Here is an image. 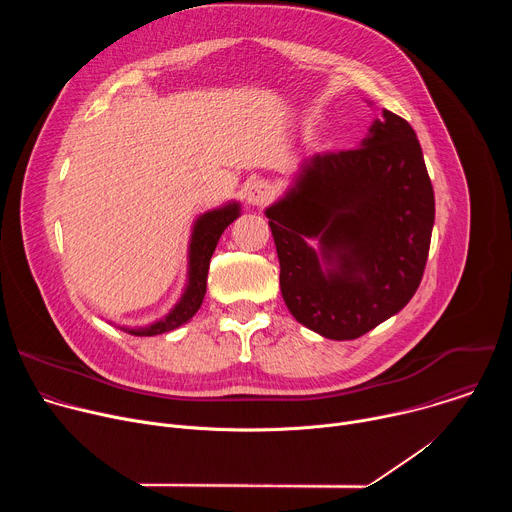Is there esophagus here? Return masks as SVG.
<instances>
[{
  "instance_id": "esophagus-1",
  "label": "esophagus",
  "mask_w": 512,
  "mask_h": 512,
  "mask_svg": "<svg viewBox=\"0 0 512 512\" xmlns=\"http://www.w3.org/2000/svg\"><path fill=\"white\" fill-rule=\"evenodd\" d=\"M271 200V186L265 180H253L245 188V202L253 208H261Z\"/></svg>"
}]
</instances>
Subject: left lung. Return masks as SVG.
I'll use <instances>...</instances> for the list:
<instances>
[{
	"label": "left lung",
	"mask_w": 512,
	"mask_h": 512,
	"mask_svg": "<svg viewBox=\"0 0 512 512\" xmlns=\"http://www.w3.org/2000/svg\"><path fill=\"white\" fill-rule=\"evenodd\" d=\"M265 214L291 316L330 340L367 334L409 304L429 253L435 200L413 127L383 109L356 150L306 158Z\"/></svg>",
	"instance_id": "1"
}]
</instances>
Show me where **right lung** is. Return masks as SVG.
I'll return each instance as SVG.
<instances>
[{
  "label": "right lung",
  "instance_id": "1",
  "mask_svg": "<svg viewBox=\"0 0 512 512\" xmlns=\"http://www.w3.org/2000/svg\"><path fill=\"white\" fill-rule=\"evenodd\" d=\"M239 214H241V204L235 200L200 214L192 225V235L188 245V281H186L182 298L164 318L148 326H137V328L119 326V328L133 336H156L186 324L202 306V300L206 294L208 265L216 249V243L235 218H239Z\"/></svg>",
  "mask_w": 512,
  "mask_h": 512
}]
</instances>
